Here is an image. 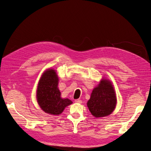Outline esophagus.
<instances>
[{
	"mask_svg": "<svg viewBox=\"0 0 151 151\" xmlns=\"http://www.w3.org/2000/svg\"><path fill=\"white\" fill-rule=\"evenodd\" d=\"M75 102L77 103H80V104L83 103V101H82V100H81V99H76L75 100Z\"/></svg>",
	"mask_w": 151,
	"mask_h": 151,
	"instance_id": "34e87169",
	"label": "esophagus"
}]
</instances>
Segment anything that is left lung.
I'll return each mask as SVG.
<instances>
[{"instance_id": "obj_1", "label": "left lung", "mask_w": 151, "mask_h": 151, "mask_svg": "<svg viewBox=\"0 0 151 151\" xmlns=\"http://www.w3.org/2000/svg\"><path fill=\"white\" fill-rule=\"evenodd\" d=\"M116 104V98L113 85L108 80L103 79L93 90L87 105L91 114L99 118L110 115Z\"/></svg>"}]
</instances>
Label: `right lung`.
Listing matches in <instances>:
<instances>
[{"instance_id": "add662e5", "label": "right lung", "mask_w": 151, "mask_h": 151, "mask_svg": "<svg viewBox=\"0 0 151 151\" xmlns=\"http://www.w3.org/2000/svg\"><path fill=\"white\" fill-rule=\"evenodd\" d=\"M55 70L48 69L41 77L36 91V98L40 108L50 115H60L66 106L72 103L69 99L61 98Z\"/></svg>"}]
</instances>
